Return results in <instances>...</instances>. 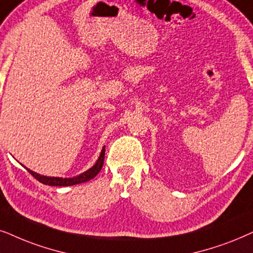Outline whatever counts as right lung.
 Segmentation results:
<instances>
[{
	"label": "right lung",
	"mask_w": 253,
	"mask_h": 253,
	"mask_svg": "<svg viewBox=\"0 0 253 253\" xmlns=\"http://www.w3.org/2000/svg\"><path fill=\"white\" fill-rule=\"evenodd\" d=\"M104 156H105V147H103L102 151H100L98 160L96 161V163L90 168L89 170L84 171L83 173H80L79 176L76 177H72V178H62V177H49V176H43V174L37 173L35 171L30 170L29 168H25L26 170L29 171L30 173L32 174L33 177L36 178L37 180H39L40 183L45 184V185H49V186H72V185H76V184H81V183H85V181L92 179L95 178L100 170H102L103 164H104Z\"/></svg>",
	"instance_id": "right-lung-1"
}]
</instances>
